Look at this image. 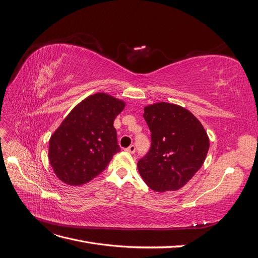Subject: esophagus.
Masks as SVG:
<instances>
[{
    "mask_svg": "<svg viewBox=\"0 0 258 258\" xmlns=\"http://www.w3.org/2000/svg\"><path fill=\"white\" fill-rule=\"evenodd\" d=\"M126 151H127L128 153L134 154V153L136 152V145H130L129 147H127V148H126Z\"/></svg>",
    "mask_w": 258,
    "mask_h": 258,
    "instance_id": "34e87169",
    "label": "esophagus"
}]
</instances>
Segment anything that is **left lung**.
<instances>
[{
	"label": "left lung",
	"instance_id": "8db88e82",
	"mask_svg": "<svg viewBox=\"0 0 258 258\" xmlns=\"http://www.w3.org/2000/svg\"><path fill=\"white\" fill-rule=\"evenodd\" d=\"M143 116L152 144L138 161L140 174L155 191L182 188L206 160L210 142L204 126L186 108L167 102L146 106Z\"/></svg>",
	"mask_w": 258,
	"mask_h": 258
}]
</instances>
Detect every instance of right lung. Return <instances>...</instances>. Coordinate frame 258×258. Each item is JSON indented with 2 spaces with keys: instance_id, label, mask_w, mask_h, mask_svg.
<instances>
[{
  "instance_id": "obj_1",
  "label": "right lung",
  "mask_w": 258,
  "mask_h": 258,
  "mask_svg": "<svg viewBox=\"0 0 258 258\" xmlns=\"http://www.w3.org/2000/svg\"><path fill=\"white\" fill-rule=\"evenodd\" d=\"M123 107V101L99 92L70 112L49 140L48 158L59 179L83 185L107 167L120 151L113 122Z\"/></svg>"
}]
</instances>
